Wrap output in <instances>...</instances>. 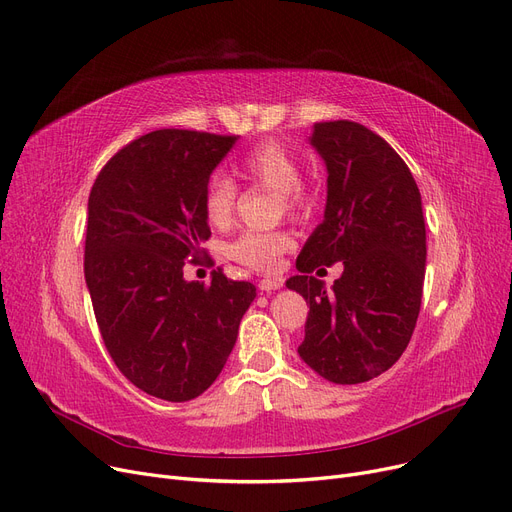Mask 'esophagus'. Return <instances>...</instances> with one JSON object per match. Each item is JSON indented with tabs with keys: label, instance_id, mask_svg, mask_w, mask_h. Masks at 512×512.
<instances>
[{
	"label": "esophagus",
	"instance_id": "esophagus-1",
	"mask_svg": "<svg viewBox=\"0 0 512 512\" xmlns=\"http://www.w3.org/2000/svg\"><path fill=\"white\" fill-rule=\"evenodd\" d=\"M284 280L282 278H263L259 280V291L261 293H272V291H278V288H282Z\"/></svg>",
	"mask_w": 512,
	"mask_h": 512
}]
</instances>
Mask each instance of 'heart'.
Returning <instances> with one entry per match:
<instances>
[{
  "mask_svg": "<svg viewBox=\"0 0 512 512\" xmlns=\"http://www.w3.org/2000/svg\"><path fill=\"white\" fill-rule=\"evenodd\" d=\"M236 173L255 188L276 192L280 209L286 215L301 217L314 196L301 180V167L295 154L278 142H261L251 148L236 165ZM238 188L226 175L213 173L203 196V213L213 228H226L236 211ZM295 247V238L286 230L244 232L230 244V257L257 272H274L284 253Z\"/></svg>",
  "mask_w": 512,
  "mask_h": 512,
  "instance_id": "heart-1",
  "label": "heart"
}]
</instances>
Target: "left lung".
Returning a JSON list of instances; mask_svg holds the SVG:
<instances>
[{
	"instance_id": "left-lung-1",
	"label": "left lung",
	"mask_w": 512,
	"mask_h": 512,
	"mask_svg": "<svg viewBox=\"0 0 512 512\" xmlns=\"http://www.w3.org/2000/svg\"><path fill=\"white\" fill-rule=\"evenodd\" d=\"M311 146L328 169L324 221L288 278L309 305L301 360L326 381L358 385L389 370L412 339L425 282L427 230L404 159L353 121L316 123ZM344 261L330 292L311 277Z\"/></svg>"
}]
</instances>
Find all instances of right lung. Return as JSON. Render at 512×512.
Segmentation results:
<instances>
[{"label":"right lung","mask_w":512,"mask_h":512,"mask_svg":"<svg viewBox=\"0 0 512 512\" xmlns=\"http://www.w3.org/2000/svg\"><path fill=\"white\" fill-rule=\"evenodd\" d=\"M236 136L159 129L123 146L87 201L85 282L104 347L144 393L188 402L226 366L257 291L221 268L211 284L184 265L209 261L203 196Z\"/></svg>","instance_id":"1"}]
</instances>
